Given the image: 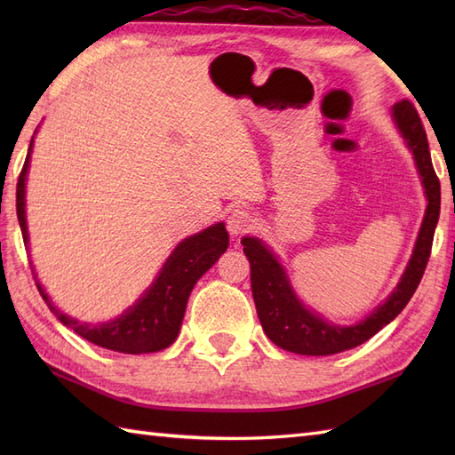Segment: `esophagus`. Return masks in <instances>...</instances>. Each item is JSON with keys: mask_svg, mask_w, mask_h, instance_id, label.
<instances>
[{"mask_svg": "<svg viewBox=\"0 0 455 455\" xmlns=\"http://www.w3.org/2000/svg\"><path fill=\"white\" fill-rule=\"evenodd\" d=\"M252 225H254V217H252V212H250V211L238 207V209H233L228 212L227 228L233 236L246 233V230L252 228Z\"/></svg>", "mask_w": 455, "mask_h": 455, "instance_id": "esophagus-1", "label": "esophagus"}]
</instances>
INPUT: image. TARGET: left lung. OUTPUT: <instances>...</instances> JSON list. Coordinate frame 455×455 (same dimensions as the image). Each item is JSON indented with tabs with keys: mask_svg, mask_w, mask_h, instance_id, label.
<instances>
[{
	"mask_svg": "<svg viewBox=\"0 0 455 455\" xmlns=\"http://www.w3.org/2000/svg\"><path fill=\"white\" fill-rule=\"evenodd\" d=\"M393 119L417 162L428 205L424 212L417 246H414L412 258L399 285L387 297V301L377 307L370 316L354 326H338L308 311L297 299L283 266L264 246L262 240L250 236L243 238L244 254L250 262V282H252L258 318L269 340L287 352L331 355L360 346L379 332L385 324H389L417 291L428 264L434 230H436L440 217V180L432 166L427 131L422 127L414 105L409 100L395 103Z\"/></svg>",
	"mask_w": 455,
	"mask_h": 455,
	"instance_id": "obj_1",
	"label": "left lung"
}]
</instances>
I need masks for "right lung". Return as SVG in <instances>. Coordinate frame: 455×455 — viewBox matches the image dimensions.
Here are the masks:
<instances>
[{"label":"right lung","instance_id":"add662e5","mask_svg":"<svg viewBox=\"0 0 455 455\" xmlns=\"http://www.w3.org/2000/svg\"><path fill=\"white\" fill-rule=\"evenodd\" d=\"M31 150L33 140L31 147H28L23 170L17 180V219L25 244L28 243L25 220V181ZM227 248L228 233L222 222H217V225L201 230L199 235L186 238L173 248V252L166 259V264L162 266L154 283L147 289V293L132 307H129L121 316L100 324L80 323L76 318H70L58 311L44 293L43 285L38 283L36 274H33L38 293L44 299L48 308L58 316V321L68 328H72L76 334H80L92 344L108 347V350L113 352L148 354L160 352L176 340L193 285L217 262Z\"/></svg>","mask_w":455,"mask_h":455}]
</instances>
